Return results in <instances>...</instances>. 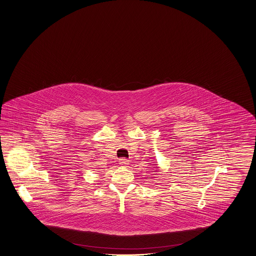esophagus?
<instances>
[{
	"label": "esophagus",
	"instance_id": "esophagus-1",
	"mask_svg": "<svg viewBox=\"0 0 256 256\" xmlns=\"http://www.w3.org/2000/svg\"><path fill=\"white\" fill-rule=\"evenodd\" d=\"M119 164H120V166H128V164H130V162L125 159V158H122V159H119Z\"/></svg>",
	"mask_w": 256,
	"mask_h": 256
}]
</instances>
